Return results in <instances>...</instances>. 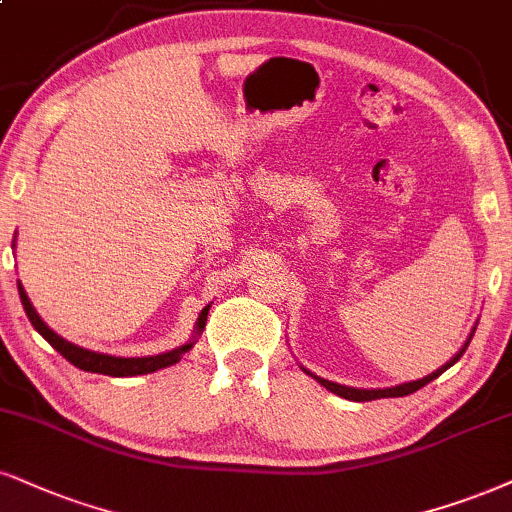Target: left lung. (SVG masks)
<instances>
[{"label":"left lung","instance_id":"left-lung-1","mask_svg":"<svg viewBox=\"0 0 512 512\" xmlns=\"http://www.w3.org/2000/svg\"><path fill=\"white\" fill-rule=\"evenodd\" d=\"M470 339H472V334H470ZM470 339H468V342H465L463 349H460V351L456 353V356L451 358L449 363L441 365V368H439L437 372H432V375L422 377V380H415V382H408V384H399V387H391V389H353V387H342V384H334V382H330V380H323V377H315V375H313V377H315V380H318L320 384H323L325 389H330V391H334V394H337V396H342V399H349V401H375V399H394V396H408V394H413V391H418V389L425 387V384H430L432 380H437V377H439L444 370H449L451 365L456 363L460 356H463L465 349H468ZM306 372H308V370H306Z\"/></svg>","mask_w":512,"mask_h":512}]
</instances>
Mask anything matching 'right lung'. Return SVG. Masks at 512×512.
Returning a JSON list of instances; mask_svg holds the SVG:
<instances>
[{"mask_svg": "<svg viewBox=\"0 0 512 512\" xmlns=\"http://www.w3.org/2000/svg\"><path fill=\"white\" fill-rule=\"evenodd\" d=\"M18 294H21V304L25 308V315H28V320L33 323V327L37 332L42 334L44 339H47L49 344L54 346L56 351L61 353L66 361H71L75 368L80 370H87V372H99V375H111V377H135V375H147V372H154V370H161V368H168V365L178 363L180 356L185 351L192 349L194 342H189L185 346H180V349L175 351H168V353H161V356H147V358H116V356H106V353H94V351H87V349H80V346H75L71 342H66V339L59 337V334L49 330L47 325L42 323V318L37 315V311L30 304L28 294L23 292L21 282H18ZM206 315H208V306L201 311L199 315V323H197V332L204 330L206 325Z\"/></svg>", "mask_w": 512, "mask_h": 512, "instance_id": "add662e5", "label": "right lung"}]
</instances>
